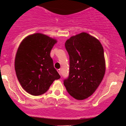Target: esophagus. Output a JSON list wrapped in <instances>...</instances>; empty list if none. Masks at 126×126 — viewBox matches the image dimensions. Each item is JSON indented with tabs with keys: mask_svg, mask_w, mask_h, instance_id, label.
<instances>
[{
	"mask_svg": "<svg viewBox=\"0 0 126 126\" xmlns=\"http://www.w3.org/2000/svg\"><path fill=\"white\" fill-rule=\"evenodd\" d=\"M57 72L59 73V74H61V70L60 69H57Z\"/></svg>",
	"mask_w": 126,
	"mask_h": 126,
	"instance_id": "1",
	"label": "esophagus"
}]
</instances>
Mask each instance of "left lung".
<instances>
[{
  "mask_svg": "<svg viewBox=\"0 0 126 126\" xmlns=\"http://www.w3.org/2000/svg\"><path fill=\"white\" fill-rule=\"evenodd\" d=\"M65 47L69 56V74L64 80V86L75 99L87 98L98 87L105 73L103 47L86 33L71 37Z\"/></svg>",
  "mask_w": 126,
  "mask_h": 126,
  "instance_id": "1",
  "label": "left lung"
}]
</instances>
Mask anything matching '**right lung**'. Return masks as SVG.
<instances>
[{"label":"right lung","instance_id":"obj_1","mask_svg":"<svg viewBox=\"0 0 126 126\" xmlns=\"http://www.w3.org/2000/svg\"><path fill=\"white\" fill-rule=\"evenodd\" d=\"M57 41L35 33L21 43L15 58V71L20 84L30 94L38 96L61 76L53 66L50 51Z\"/></svg>","mask_w":126,"mask_h":126}]
</instances>
